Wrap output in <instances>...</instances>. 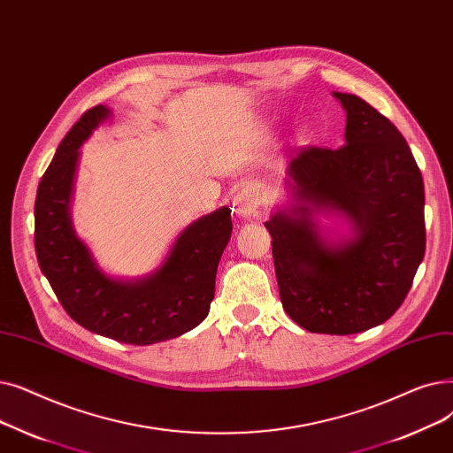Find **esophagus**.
I'll return each instance as SVG.
<instances>
[{
  "instance_id": "34e87169",
  "label": "esophagus",
  "mask_w": 453,
  "mask_h": 453,
  "mask_svg": "<svg viewBox=\"0 0 453 453\" xmlns=\"http://www.w3.org/2000/svg\"><path fill=\"white\" fill-rule=\"evenodd\" d=\"M235 206H238V211L243 218H250V215H256L257 208H260V199H257L252 189H245L240 193L238 199H235Z\"/></svg>"
}]
</instances>
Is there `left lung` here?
<instances>
[{
	"instance_id": "obj_1",
	"label": "left lung",
	"mask_w": 453,
	"mask_h": 453,
	"mask_svg": "<svg viewBox=\"0 0 453 453\" xmlns=\"http://www.w3.org/2000/svg\"><path fill=\"white\" fill-rule=\"evenodd\" d=\"M347 111L339 149L304 147L288 169L295 206L265 221L286 313L313 334L350 335L389 319L411 289L426 250L424 182L411 149L374 106L334 92ZM349 219L332 244L317 212Z\"/></svg>"
}]
</instances>
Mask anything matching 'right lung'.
Returning <instances> with one entry per match:
<instances>
[{"instance_id":"add662e5","label":"right lung","mask_w":453,"mask_h":453,"mask_svg":"<svg viewBox=\"0 0 453 453\" xmlns=\"http://www.w3.org/2000/svg\"><path fill=\"white\" fill-rule=\"evenodd\" d=\"M109 116L106 106H94L60 142L36 191L35 249L42 273L77 325L145 347L179 337L206 319L232 219L223 206L193 221L180 232L164 264L143 278L106 276L73 232L70 199L79 147Z\"/></svg>"}]
</instances>
